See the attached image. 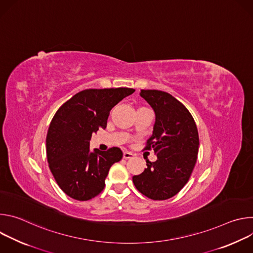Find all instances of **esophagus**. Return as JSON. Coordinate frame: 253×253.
<instances>
[{"label": "esophagus", "instance_id": "esophagus-1", "mask_svg": "<svg viewBox=\"0 0 253 253\" xmlns=\"http://www.w3.org/2000/svg\"><path fill=\"white\" fill-rule=\"evenodd\" d=\"M123 157H124L125 159H131V158H133V157H134V154H133L132 152L124 151V153H123Z\"/></svg>", "mask_w": 253, "mask_h": 253}]
</instances>
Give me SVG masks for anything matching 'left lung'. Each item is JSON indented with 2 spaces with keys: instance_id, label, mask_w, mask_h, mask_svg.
I'll return each mask as SVG.
<instances>
[{
  "instance_id": "obj_1",
  "label": "left lung",
  "mask_w": 253,
  "mask_h": 253,
  "mask_svg": "<svg viewBox=\"0 0 253 253\" xmlns=\"http://www.w3.org/2000/svg\"><path fill=\"white\" fill-rule=\"evenodd\" d=\"M140 96L155 113L145 149H153L157 160L147 161V168L133 176V183L148 198L165 200L176 195L190 178L197 160L198 131L187 108L169 93L141 90Z\"/></svg>"
}]
</instances>
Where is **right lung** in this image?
I'll return each instance as SVG.
<instances>
[{
	"mask_svg": "<svg viewBox=\"0 0 253 253\" xmlns=\"http://www.w3.org/2000/svg\"><path fill=\"white\" fill-rule=\"evenodd\" d=\"M134 92L86 89L64 103L53 117L46 138L47 159L59 187L71 198L86 201L101 193L110 167L122 159L118 147L91 152L90 140L93 132L106 128L112 108Z\"/></svg>",
	"mask_w": 253,
	"mask_h": 253,
	"instance_id": "add662e5",
	"label": "right lung"
}]
</instances>
